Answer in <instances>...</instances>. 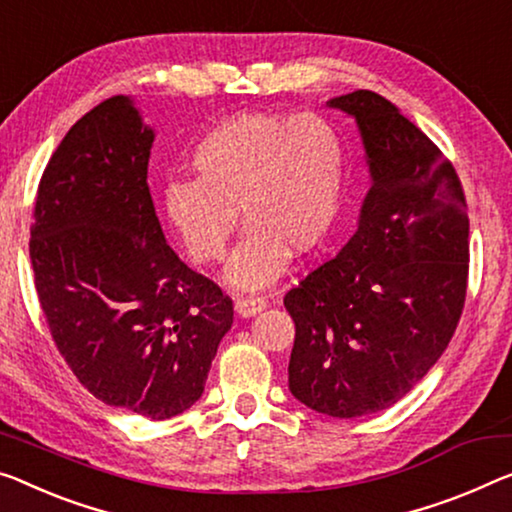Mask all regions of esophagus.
Wrapping results in <instances>:
<instances>
[{
	"mask_svg": "<svg viewBox=\"0 0 512 512\" xmlns=\"http://www.w3.org/2000/svg\"><path fill=\"white\" fill-rule=\"evenodd\" d=\"M267 306V302L263 297H238L235 300V313L242 318H251L256 316V313H261Z\"/></svg>",
	"mask_w": 512,
	"mask_h": 512,
	"instance_id": "esophagus-1",
	"label": "esophagus"
}]
</instances>
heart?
Segmentation results:
<instances>
[{
  "mask_svg": "<svg viewBox=\"0 0 512 512\" xmlns=\"http://www.w3.org/2000/svg\"><path fill=\"white\" fill-rule=\"evenodd\" d=\"M194 180L164 187L162 210L187 256L215 263L238 226L226 281L256 290L286 270L290 251L311 254L332 233L343 206L348 148L318 116L240 112L201 135L190 153Z\"/></svg>",
  "mask_w": 512,
  "mask_h": 512,
  "instance_id": "heart-1",
  "label": "heart"
}]
</instances>
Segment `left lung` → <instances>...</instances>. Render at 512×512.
I'll return each mask as SVG.
<instances>
[{
	"instance_id": "left-lung-1",
	"label": "left lung",
	"mask_w": 512,
	"mask_h": 512,
	"mask_svg": "<svg viewBox=\"0 0 512 512\" xmlns=\"http://www.w3.org/2000/svg\"><path fill=\"white\" fill-rule=\"evenodd\" d=\"M327 105L357 121L373 183L348 245L283 297L288 387L355 419L396 405L446 350L467 295L469 217L453 164L396 105L364 89Z\"/></svg>"
}]
</instances>
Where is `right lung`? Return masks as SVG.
I'll return each instance as SVG.
<instances>
[{
	"instance_id": "right-lung-1",
	"label": "right lung",
	"mask_w": 512,
	"mask_h": 512,
	"mask_svg": "<svg viewBox=\"0 0 512 512\" xmlns=\"http://www.w3.org/2000/svg\"><path fill=\"white\" fill-rule=\"evenodd\" d=\"M155 132L128 96L84 114L38 185L29 256L47 327L86 389L153 421L201 398L233 302L164 240Z\"/></svg>"
}]
</instances>
